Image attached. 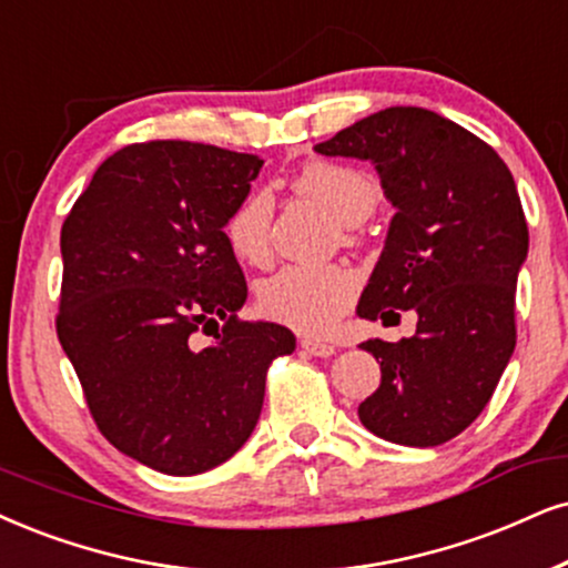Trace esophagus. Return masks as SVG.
<instances>
[{"label":"esophagus","instance_id":"1","mask_svg":"<svg viewBox=\"0 0 568 568\" xmlns=\"http://www.w3.org/2000/svg\"><path fill=\"white\" fill-rule=\"evenodd\" d=\"M301 348L306 351V354H312V356H333L335 354V346L333 343H327V341H320V337H301V343H298Z\"/></svg>","mask_w":568,"mask_h":568}]
</instances>
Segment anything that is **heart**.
Masks as SVG:
<instances>
[{"label": "heart", "mask_w": 568, "mask_h": 568, "mask_svg": "<svg viewBox=\"0 0 568 568\" xmlns=\"http://www.w3.org/2000/svg\"><path fill=\"white\" fill-rule=\"evenodd\" d=\"M291 189L298 196L317 201L320 206L341 220L343 225H358L375 212L379 189L369 172L346 162L312 160L293 175ZM272 199L267 191L254 189L235 201L227 212L225 233L227 246L241 262L264 267L272 256L270 243ZM358 277L343 264L325 267H283L277 275L264 280L256 293V306L264 317L288 325L301 333H325L337 317L354 304Z\"/></svg>", "instance_id": "obj_1"}]
</instances>
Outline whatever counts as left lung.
<instances>
[{"label": "left lung", "instance_id": "left-lung-1", "mask_svg": "<svg viewBox=\"0 0 568 568\" xmlns=\"http://www.w3.org/2000/svg\"><path fill=\"white\" fill-rule=\"evenodd\" d=\"M314 149L369 160L396 206L358 317H419L412 337L362 343L383 377L358 419L383 440L433 448L483 414L514 354L529 246L514 175L483 139L422 106H387Z\"/></svg>", "mask_w": 568, "mask_h": 568}]
</instances>
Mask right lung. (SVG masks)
I'll use <instances>...</instances> for the list:
<instances>
[{
    "mask_svg": "<svg viewBox=\"0 0 568 568\" xmlns=\"http://www.w3.org/2000/svg\"><path fill=\"white\" fill-rule=\"evenodd\" d=\"M264 160L193 141L131 143L62 222L57 337L99 433L172 477L227 462L264 404L288 327L246 322L227 212ZM212 334V344H201Z\"/></svg>",
    "mask_w": 568,
    "mask_h": 568,
    "instance_id": "add662e5",
    "label": "right lung"
}]
</instances>
